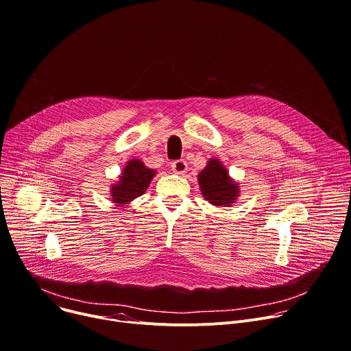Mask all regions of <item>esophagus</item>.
Wrapping results in <instances>:
<instances>
[{"mask_svg":"<svg viewBox=\"0 0 351 351\" xmlns=\"http://www.w3.org/2000/svg\"><path fill=\"white\" fill-rule=\"evenodd\" d=\"M171 168H172V171H173L175 173L183 175V173L187 171V164H186L184 160H176V161L172 162Z\"/></svg>","mask_w":351,"mask_h":351,"instance_id":"34e87169","label":"esophagus"}]
</instances>
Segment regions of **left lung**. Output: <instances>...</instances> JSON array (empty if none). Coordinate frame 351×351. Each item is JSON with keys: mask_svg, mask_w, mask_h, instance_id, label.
<instances>
[{"mask_svg": "<svg viewBox=\"0 0 351 351\" xmlns=\"http://www.w3.org/2000/svg\"><path fill=\"white\" fill-rule=\"evenodd\" d=\"M198 183L207 202L214 206L233 204L239 195V187L233 183L218 160H210L204 171L198 175Z\"/></svg>", "mask_w": 351, "mask_h": 351, "instance_id": "8db88e82", "label": "left lung"}]
</instances>
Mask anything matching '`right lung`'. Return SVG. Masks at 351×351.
I'll list each match as a JSON object with an SVG mask.
<instances>
[{
  "label": "right lung",
  "mask_w": 351,
  "mask_h": 351,
  "mask_svg": "<svg viewBox=\"0 0 351 351\" xmlns=\"http://www.w3.org/2000/svg\"><path fill=\"white\" fill-rule=\"evenodd\" d=\"M154 175L156 171L145 168L141 161H129L121 176L119 183L112 186L111 194L114 198V203L128 204L136 197L141 195L147 190Z\"/></svg>",
  "instance_id": "add662e5"
}]
</instances>
